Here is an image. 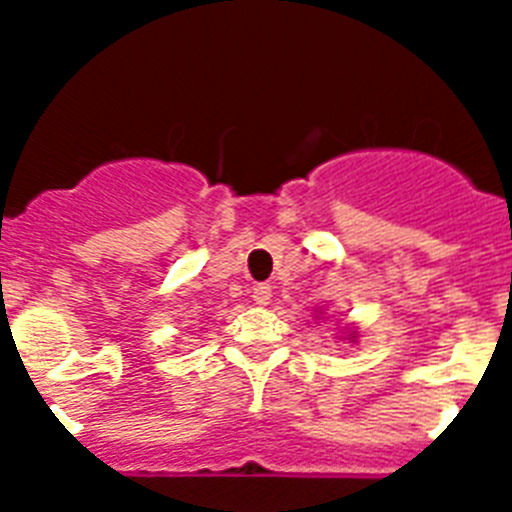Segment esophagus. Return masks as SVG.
Instances as JSON below:
<instances>
[{
    "label": "esophagus",
    "mask_w": 512,
    "mask_h": 512,
    "mask_svg": "<svg viewBox=\"0 0 512 512\" xmlns=\"http://www.w3.org/2000/svg\"><path fill=\"white\" fill-rule=\"evenodd\" d=\"M251 297H253V302H256V305H269L271 287H269V284H256V287H253V292H251Z\"/></svg>",
    "instance_id": "34e87169"
}]
</instances>
